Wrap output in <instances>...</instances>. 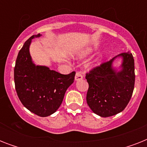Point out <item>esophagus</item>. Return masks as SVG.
<instances>
[{"instance_id": "esophagus-1", "label": "esophagus", "mask_w": 147, "mask_h": 147, "mask_svg": "<svg viewBox=\"0 0 147 147\" xmlns=\"http://www.w3.org/2000/svg\"><path fill=\"white\" fill-rule=\"evenodd\" d=\"M83 78V76L82 72L80 71H77L76 74V77H75V80L78 81V80H81V79H82Z\"/></svg>"}]
</instances>
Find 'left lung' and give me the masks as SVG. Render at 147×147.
<instances>
[{"label": "left lung", "mask_w": 147, "mask_h": 147, "mask_svg": "<svg viewBox=\"0 0 147 147\" xmlns=\"http://www.w3.org/2000/svg\"><path fill=\"white\" fill-rule=\"evenodd\" d=\"M123 58L122 69L112 68L115 57ZM88 83L86 100L94 114L103 117L113 116L124 110L133 94L135 83L134 59L132 53H122L91 69L85 75Z\"/></svg>", "instance_id": "8db88e82"}]
</instances>
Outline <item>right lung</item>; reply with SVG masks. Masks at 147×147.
Listing matches in <instances>:
<instances>
[{
  "label": "right lung",
  "mask_w": 147,
  "mask_h": 147,
  "mask_svg": "<svg viewBox=\"0 0 147 147\" xmlns=\"http://www.w3.org/2000/svg\"><path fill=\"white\" fill-rule=\"evenodd\" d=\"M29 38L20 50L14 67V83L17 96L24 107L40 117L55 113L62 104L67 88L73 83L76 71L68 75L35 65L30 55Z\"/></svg>",
  "instance_id": "1"
}]
</instances>
